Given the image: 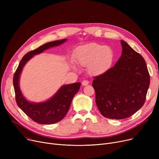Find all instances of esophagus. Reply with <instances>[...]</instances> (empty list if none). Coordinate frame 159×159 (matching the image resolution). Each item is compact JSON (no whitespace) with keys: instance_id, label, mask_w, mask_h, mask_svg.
Segmentation results:
<instances>
[{"instance_id":"esophagus-1","label":"esophagus","mask_w":159,"mask_h":159,"mask_svg":"<svg viewBox=\"0 0 159 159\" xmlns=\"http://www.w3.org/2000/svg\"><path fill=\"white\" fill-rule=\"evenodd\" d=\"M88 84H89V81H88V80H83V81H82V86H87Z\"/></svg>"}]
</instances>
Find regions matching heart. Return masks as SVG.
<instances>
[{
	"mask_svg": "<svg viewBox=\"0 0 159 159\" xmlns=\"http://www.w3.org/2000/svg\"><path fill=\"white\" fill-rule=\"evenodd\" d=\"M114 57L113 49L107 46L91 43L79 48L75 53L77 63L87 66L89 73L98 75L110 68ZM75 68L74 65H72Z\"/></svg>",
	"mask_w": 159,
	"mask_h": 159,
	"instance_id": "heart-1",
	"label": "heart"
}]
</instances>
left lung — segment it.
Here are the masks:
<instances>
[{
  "label": "left lung",
  "mask_w": 159,
  "mask_h": 159,
  "mask_svg": "<svg viewBox=\"0 0 159 159\" xmlns=\"http://www.w3.org/2000/svg\"><path fill=\"white\" fill-rule=\"evenodd\" d=\"M122 55L112 68L95 77L92 86L98 110L106 118L129 117L145 102L150 77L144 58L121 40Z\"/></svg>",
  "instance_id": "8db88e82"
}]
</instances>
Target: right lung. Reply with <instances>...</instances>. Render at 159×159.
<instances>
[{
  "label": "right lung",
  "mask_w": 159,
  "mask_h": 159,
  "mask_svg": "<svg viewBox=\"0 0 159 159\" xmlns=\"http://www.w3.org/2000/svg\"><path fill=\"white\" fill-rule=\"evenodd\" d=\"M67 40L62 39L49 42L25 55L19 63L13 76V86L16 102L30 119L39 124H52L61 121L68 113L73 100L80 87V82L62 86L57 92L48 101L35 103L28 101L23 96L19 87L20 75L24 66L35 55L41 53L50 48L59 46Z\"/></svg>",
  "instance_id": "obj_1"
}]
</instances>
